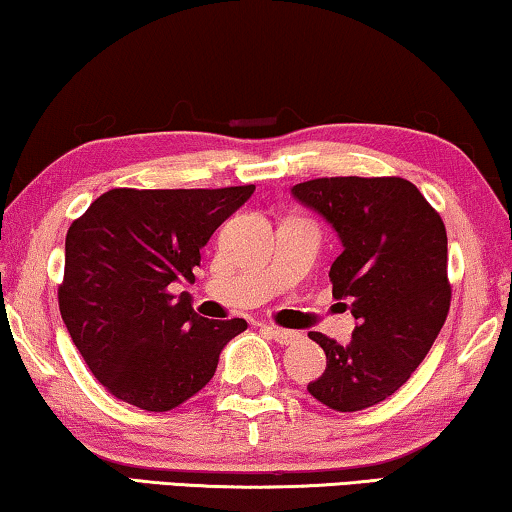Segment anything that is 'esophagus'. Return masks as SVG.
Returning <instances> with one entry per match:
<instances>
[{"mask_svg": "<svg viewBox=\"0 0 512 512\" xmlns=\"http://www.w3.org/2000/svg\"><path fill=\"white\" fill-rule=\"evenodd\" d=\"M262 331H266L273 341L280 343V345H292L299 341V334L297 331H287V329H280V327H273V325H262Z\"/></svg>", "mask_w": 512, "mask_h": 512, "instance_id": "1", "label": "esophagus"}]
</instances>
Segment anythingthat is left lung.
I'll return each instance as SVG.
<instances>
[{"label":"left lung","mask_w":512,"mask_h":512,"mask_svg":"<svg viewBox=\"0 0 512 512\" xmlns=\"http://www.w3.org/2000/svg\"><path fill=\"white\" fill-rule=\"evenodd\" d=\"M341 236L331 292L350 299L357 327L348 343L320 331L327 369L308 392L338 413L392 397L434 345L450 311L448 234L441 215L399 176L313 178L292 187Z\"/></svg>","instance_id":"obj_1"}]
</instances>
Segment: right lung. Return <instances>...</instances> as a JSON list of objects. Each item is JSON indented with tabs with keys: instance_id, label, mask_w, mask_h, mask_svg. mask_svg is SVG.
Instances as JSON below:
<instances>
[{
	"instance_id": "1",
	"label": "right lung",
	"mask_w": 512,
	"mask_h": 512,
	"mask_svg": "<svg viewBox=\"0 0 512 512\" xmlns=\"http://www.w3.org/2000/svg\"><path fill=\"white\" fill-rule=\"evenodd\" d=\"M253 192L113 187L71 222L57 301L71 341L115 399L150 413L181 406L248 329L241 318H201L171 285L194 280L199 250Z\"/></svg>"
}]
</instances>
